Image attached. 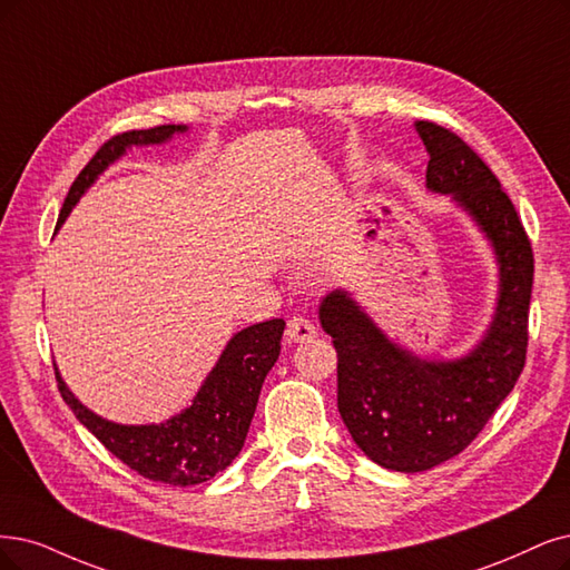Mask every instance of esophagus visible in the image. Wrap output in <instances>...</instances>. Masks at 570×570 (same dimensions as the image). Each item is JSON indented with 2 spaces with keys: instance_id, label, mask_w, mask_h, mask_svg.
Returning a JSON list of instances; mask_svg holds the SVG:
<instances>
[{
  "instance_id": "1",
  "label": "esophagus",
  "mask_w": 570,
  "mask_h": 570,
  "mask_svg": "<svg viewBox=\"0 0 570 570\" xmlns=\"http://www.w3.org/2000/svg\"><path fill=\"white\" fill-rule=\"evenodd\" d=\"M317 338V326H314L307 317H293L286 324V341L288 343H305Z\"/></svg>"
}]
</instances>
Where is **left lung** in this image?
Wrapping results in <instances>:
<instances>
[{"mask_svg": "<svg viewBox=\"0 0 570 570\" xmlns=\"http://www.w3.org/2000/svg\"><path fill=\"white\" fill-rule=\"evenodd\" d=\"M428 187L453 199L487 232L500 263L493 324L468 356L425 362L385 338L345 291L320 307L338 352V411L354 444L394 472H425L465 451L519 381L529 347L533 248L500 180L458 134L417 121Z\"/></svg>", "mask_w": 570, "mask_h": 570, "instance_id": "8db88e82", "label": "left lung"}]
</instances>
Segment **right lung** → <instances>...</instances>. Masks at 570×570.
<instances>
[{
    "label": "right lung",
    "instance_id": "obj_1",
    "mask_svg": "<svg viewBox=\"0 0 570 570\" xmlns=\"http://www.w3.org/2000/svg\"><path fill=\"white\" fill-rule=\"evenodd\" d=\"M176 131H185V126L161 124L155 129L124 131L105 140L75 178L66 204L60 208L56 229L68 218L83 189L96 180L105 166L119 159L126 147L164 142ZM284 326V320H269L239 331L227 343L216 368L208 373L193 406L161 425H117L91 413L77 402L53 366L58 392L79 423L124 465L150 481L195 487L223 472L239 455L265 375L282 352Z\"/></svg>",
    "mask_w": 570,
    "mask_h": 570
}]
</instances>
